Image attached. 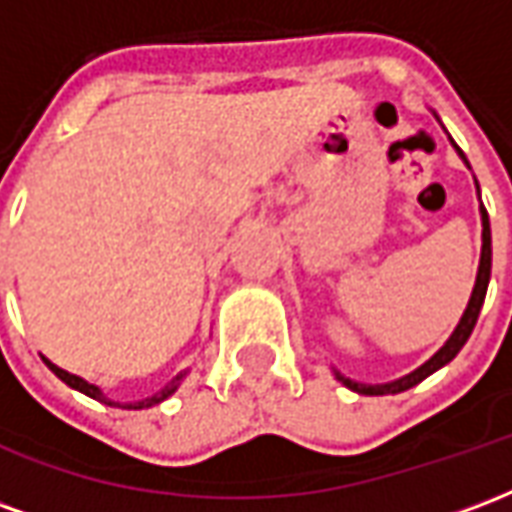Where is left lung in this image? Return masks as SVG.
I'll use <instances>...</instances> for the list:
<instances>
[{"mask_svg": "<svg viewBox=\"0 0 512 512\" xmlns=\"http://www.w3.org/2000/svg\"><path fill=\"white\" fill-rule=\"evenodd\" d=\"M458 153H461V150H458ZM480 213H483V255H480V271H477V282H474L469 307H466V312H463L461 323H458V329L452 332L450 340L444 343V348H441L439 354L433 356V359H428V362H425L422 367H417L414 373H408L406 378L392 381V384L367 386L337 373V378H340L348 389H354V392H359V395H397V392H406V389H411V386H417L419 381H425L430 373H436L439 367H444L447 362H452V359L458 356V351L466 345L469 334H472L474 323H477V318H480V310H483V301H485V290H488V279H491V224H488V211H485V205H480Z\"/></svg>", "mask_w": 512, "mask_h": 512, "instance_id": "obj_1", "label": "left lung"}]
</instances>
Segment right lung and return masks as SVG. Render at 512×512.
I'll return each mask as SVG.
<instances>
[{
  "label": "right lung",
  "mask_w": 512,
  "mask_h": 512,
  "mask_svg": "<svg viewBox=\"0 0 512 512\" xmlns=\"http://www.w3.org/2000/svg\"><path fill=\"white\" fill-rule=\"evenodd\" d=\"M43 362L49 365V370H51V373H54V376L62 378V381H65V384H68V386H73V389H79V392H84V395H87V397H93V400H101V403H106V406H120V408H147V406H156V403H161L164 397H169V395H172V392H175V386H178V381H180V378H183V373H180V376L175 378L172 384L164 386L161 392H156V395H153V397H147V400H142V403H112V400H106L104 392H101V389H98V386H95V384H87L84 378L73 376V373H65L62 367L51 365L49 359H43Z\"/></svg>",
  "instance_id": "right-lung-1"
}]
</instances>
